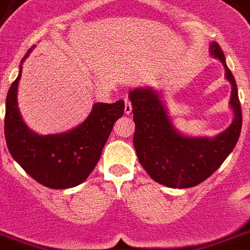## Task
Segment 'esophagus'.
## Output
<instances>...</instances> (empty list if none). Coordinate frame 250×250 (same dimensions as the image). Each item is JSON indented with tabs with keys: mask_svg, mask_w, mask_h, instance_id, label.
Listing matches in <instances>:
<instances>
[{
	"mask_svg": "<svg viewBox=\"0 0 250 250\" xmlns=\"http://www.w3.org/2000/svg\"><path fill=\"white\" fill-rule=\"evenodd\" d=\"M132 112V104L128 98H125V114H131Z\"/></svg>",
	"mask_w": 250,
	"mask_h": 250,
	"instance_id": "34e87169",
	"label": "esophagus"
}]
</instances>
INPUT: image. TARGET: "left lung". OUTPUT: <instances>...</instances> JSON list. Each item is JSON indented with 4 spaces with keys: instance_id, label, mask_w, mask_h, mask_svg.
Segmentation results:
<instances>
[{
    "instance_id": "left-lung-1",
    "label": "left lung",
    "mask_w": 250,
    "mask_h": 250,
    "mask_svg": "<svg viewBox=\"0 0 250 250\" xmlns=\"http://www.w3.org/2000/svg\"><path fill=\"white\" fill-rule=\"evenodd\" d=\"M211 56L221 61L231 83L230 106L234 121L216 137H188L174 128L161 96L151 87L129 91L136 131L133 146L140 164L155 182L170 188H190L211 177L230 155L242 131V106L231 71L220 45L212 42Z\"/></svg>"
}]
</instances>
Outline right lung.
I'll return each mask as SVG.
<instances>
[{"label":"right lung","mask_w":250,"mask_h":250,"mask_svg":"<svg viewBox=\"0 0 250 250\" xmlns=\"http://www.w3.org/2000/svg\"><path fill=\"white\" fill-rule=\"evenodd\" d=\"M33 48L21 60L19 76L6 98L7 148L14 160L42 186L53 189L72 188L85 182L98 164L115 121L125 114V102L96 103L89 117L76 128L58 135H38L25 125L18 108L22 62Z\"/></svg>","instance_id":"add662e5"}]
</instances>
